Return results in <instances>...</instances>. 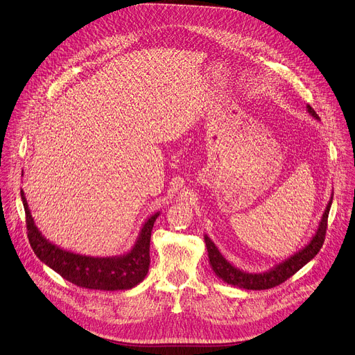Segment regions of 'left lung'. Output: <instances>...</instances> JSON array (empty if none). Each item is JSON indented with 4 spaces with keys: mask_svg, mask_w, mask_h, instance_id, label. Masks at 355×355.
Returning a JSON list of instances; mask_svg holds the SVG:
<instances>
[{
    "mask_svg": "<svg viewBox=\"0 0 355 355\" xmlns=\"http://www.w3.org/2000/svg\"><path fill=\"white\" fill-rule=\"evenodd\" d=\"M306 112L313 119L319 121L318 114L312 110L311 105H306ZM331 201H333V196H330V200L324 208V212L320 218V222H319L312 239L301 250L294 252L291 257L282 261L280 263H276L275 266H272L270 269H268L265 272H259V273L245 272V270L232 265L219 252V250L214 244V241L207 234H204V241L207 245L209 265H211L212 270L225 283L240 287V288H245V290H266V288H272V287L283 283L290 276H293L297 270H300L305 263H308L319 252V250L324 241L327 216H329Z\"/></svg>",
    "mask_w": 355,
    "mask_h": 355,
    "instance_id": "obj_1",
    "label": "left lung"
}]
</instances>
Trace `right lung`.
I'll return each instance as SVG.
<instances>
[{
	"label": "right lung",
	"instance_id": "right-lung-1",
	"mask_svg": "<svg viewBox=\"0 0 355 355\" xmlns=\"http://www.w3.org/2000/svg\"><path fill=\"white\" fill-rule=\"evenodd\" d=\"M26 212L29 243L42 262L68 282L92 290H129L144 280L150 266V239L161 212L151 215L141 226L133 247L121 255L92 257L67 251L47 240L35 223L25 191L21 190Z\"/></svg>",
	"mask_w": 355,
	"mask_h": 355
}]
</instances>
